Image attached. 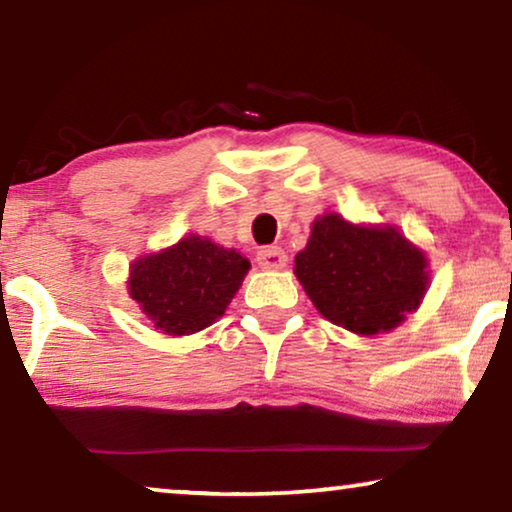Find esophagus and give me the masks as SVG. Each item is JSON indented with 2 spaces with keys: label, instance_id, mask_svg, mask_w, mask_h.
<instances>
[{
  "label": "esophagus",
  "instance_id": "esophagus-1",
  "mask_svg": "<svg viewBox=\"0 0 512 512\" xmlns=\"http://www.w3.org/2000/svg\"><path fill=\"white\" fill-rule=\"evenodd\" d=\"M256 263L263 270H282L286 265V251L282 247H263L258 249Z\"/></svg>",
  "mask_w": 512,
  "mask_h": 512
}]
</instances>
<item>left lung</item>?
<instances>
[{
  "instance_id": "8db88e82",
  "label": "left lung",
  "mask_w": 512,
  "mask_h": 512,
  "mask_svg": "<svg viewBox=\"0 0 512 512\" xmlns=\"http://www.w3.org/2000/svg\"><path fill=\"white\" fill-rule=\"evenodd\" d=\"M426 265L424 251L394 226H356L324 214L314 219L293 272L328 321L375 335L417 310L429 286Z\"/></svg>"
}]
</instances>
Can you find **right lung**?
<instances>
[{
	"instance_id": "obj_1",
	"label": "right lung",
	"mask_w": 512,
	"mask_h": 512,
	"mask_svg": "<svg viewBox=\"0 0 512 512\" xmlns=\"http://www.w3.org/2000/svg\"><path fill=\"white\" fill-rule=\"evenodd\" d=\"M249 268L240 251L188 235L160 254L137 258L130 265L128 291L160 331L191 335L226 312Z\"/></svg>"
}]
</instances>
